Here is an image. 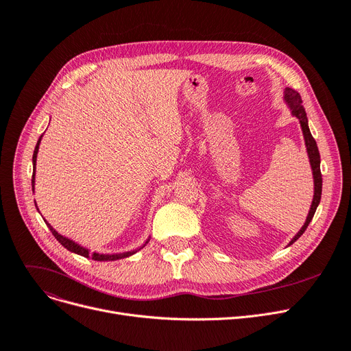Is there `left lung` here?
<instances>
[{
	"instance_id": "left-lung-1",
	"label": "left lung",
	"mask_w": 351,
	"mask_h": 351,
	"mask_svg": "<svg viewBox=\"0 0 351 351\" xmlns=\"http://www.w3.org/2000/svg\"><path fill=\"white\" fill-rule=\"evenodd\" d=\"M285 99L287 102V105L291 109V114L299 118L300 125H302V131L304 135V142H306V147H307V154H308V159H310V165L313 169V178H315V196H313V202H311V208L308 210V216L306 219V223L303 225V228L300 229V232L291 239V242L289 245H293L298 239L304 233V230L307 229L308 223L311 222L313 216L316 213V209L320 204V197H322V185H323V179H322V172H320V154H319V147L317 143L315 141V138L311 136L310 129H308V123H307V117H306V110L304 106L302 105V97L298 90H294L291 88H286L285 89Z\"/></svg>"
}]
</instances>
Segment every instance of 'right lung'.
Instances as JSON below:
<instances>
[{
  "mask_svg": "<svg viewBox=\"0 0 351 351\" xmlns=\"http://www.w3.org/2000/svg\"><path fill=\"white\" fill-rule=\"evenodd\" d=\"M43 138V136H41ZM41 138L38 139V142H36V146H35V151H34V155H32V165H34V175H32V188H34V182H35V162H36V154H38V147H40V142H41ZM36 206V205H35ZM38 209V208H36ZM47 223V222H45ZM48 225V228H49V230L52 232V234L55 236V239H57V241L65 247V249H68L69 252H73V253H77V254H81V256H84V257H92V259L94 261H98V262H108V261H118V259H123V257H128V256H131V254H134L136 250H132V252H125V253H118V254H99V253H89L88 252V249H85V247H82V246H80V245H77L75 242H72V241H69V239H66V237H64V236H61L57 230H53L52 229V226L49 225V223H47ZM147 243V242H146Z\"/></svg>",
  "mask_w": 351,
  "mask_h": 351,
  "instance_id": "obj_1",
  "label": "right lung"
}]
</instances>
